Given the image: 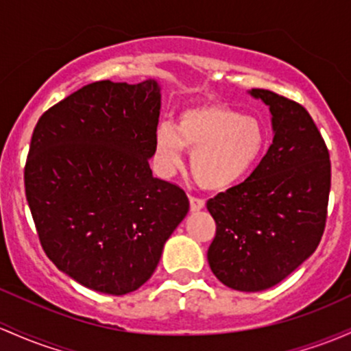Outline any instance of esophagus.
Returning <instances> with one entry per match:
<instances>
[{
    "label": "esophagus",
    "mask_w": 351,
    "mask_h": 351,
    "mask_svg": "<svg viewBox=\"0 0 351 351\" xmlns=\"http://www.w3.org/2000/svg\"><path fill=\"white\" fill-rule=\"evenodd\" d=\"M205 208V199L196 198V196H190V210L191 211H199Z\"/></svg>",
    "instance_id": "esophagus-1"
}]
</instances>
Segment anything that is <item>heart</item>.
I'll return each mask as SVG.
<instances>
[{
  "label": "heart",
  "instance_id": "1",
  "mask_svg": "<svg viewBox=\"0 0 351 351\" xmlns=\"http://www.w3.org/2000/svg\"><path fill=\"white\" fill-rule=\"evenodd\" d=\"M158 173L171 176L191 152L195 182L210 191L228 190L252 171L265 148V130L256 118L223 105L191 106L176 125L163 121L155 130Z\"/></svg>",
  "mask_w": 351,
  "mask_h": 351
}]
</instances>
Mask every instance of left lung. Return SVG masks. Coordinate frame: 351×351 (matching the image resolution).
Segmentation results:
<instances>
[{
	"instance_id": "1",
	"label": "left lung",
	"mask_w": 351,
	"mask_h": 351,
	"mask_svg": "<svg viewBox=\"0 0 351 351\" xmlns=\"http://www.w3.org/2000/svg\"><path fill=\"white\" fill-rule=\"evenodd\" d=\"M271 114L273 141L243 183L208 199L217 234L208 265L238 291L275 287L313 255L325 230L330 155L308 111L268 90H250Z\"/></svg>"
}]
</instances>
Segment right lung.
<instances>
[{
	"instance_id": "add662e5",
	"label": "right lung",
	"mask_w": 351,
	"mask_h": 351,
	"mask_svg": "<svg viewBox=\"0 0 351 351\" xmlns=\"http://www.w3.org/2000/svg\"><path fill=\"white\" fill-rule=\"evenodd\" d=\"M161 84H86L38 119L26 199L45 253L90 290L126 295L149 280L190 202L149 168Z\"/></svg>"
}]
</instances>
